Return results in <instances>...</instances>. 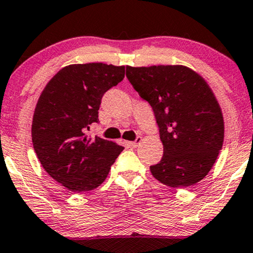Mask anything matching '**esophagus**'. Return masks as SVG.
Returning a JSON list of instances; mask_svg holds the SVG:
<instances>
[{
  "label": "esophagus",
  "mask_w": 253,
  "mask_h": 253,
  "mask_svg": "<svg viewBox=\"0 0 253 253\" xmlns=\"http://www.w3.org/2000/svg\"><path fill=\"white\" fill-rule=\"evenodd\" d=\"M142 141V138L141 136H138V138H136L134 141H130V142H128V145L129 146H132V147H138V146L140 145V142Z\"/></svg>",
  "instance_id": "1"
}]
</instances>
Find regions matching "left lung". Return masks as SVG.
Returning <instances> with one entry per match:
<instances>
[{
    "label": "left lung",
    "mask_w": 253,
    "mask_h": 253,
    "mask_svg": "<svg viewBox=\"0 0 253 253\" xmlns=\"http://www.w3.org/2000/svg\"><path fill=\"white\" fill-rule=\"evenodd\" d=\"M126 77L153 109L164 154L150 167L169 187H188L211 171L224 141L220 106L208 82L180 65L126 67Z\"/></svg>",
    "instance_id": "1"
}]
</instances>
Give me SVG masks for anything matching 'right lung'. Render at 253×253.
I'll list each match as a JSON object with an SVG mask.
<instances>
[{
    "label": "right lung",
    "mask_w": 253,
    "mask_h": 253,
    "mask_svg": "<svg viewBox=\"0 0 253 253\" xmlns=\"http://www.w3.org/2000/svg\"><path fill=\"white\" fill-rule=\"evenodd\" d=\"M125 78V66L101 62L63 67L36 103L32 140L44 171L72 192L96 188L124 150L113 141L86 135L97 123L101 99Z\"/></svg>",
    "instance_id": "1"
}]
</instances>
